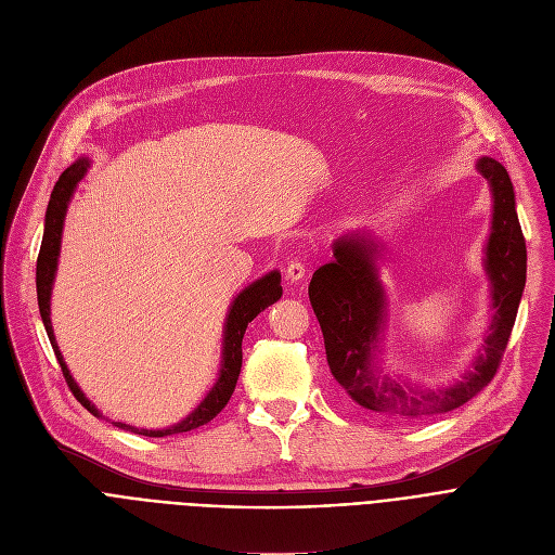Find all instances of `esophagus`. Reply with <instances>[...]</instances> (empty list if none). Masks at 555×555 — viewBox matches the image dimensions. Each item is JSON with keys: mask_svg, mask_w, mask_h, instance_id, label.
Masks as SVG:
<instances>
[{"mask_svg": "<svg viewBox=\"0 0 555 555\" xmlns=\"http://www.w3.org/2000/svg\"><path fill=\"white\" fill-rule=\"evenodd\" d=\"M306 274H308V268H306L304 261H299V258H294V261H289L287 268H285V279H287L289 283L301 281Z\"/></svg>", "mask_w": 555, "mask_h": 555, "instance_id": "esophagus-1", "label": "esophagus"}]
</instances>
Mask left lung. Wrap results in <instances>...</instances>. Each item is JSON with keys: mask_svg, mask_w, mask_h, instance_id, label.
<instances>
[{"mask_svg": "<svg viewBox=\"0 0 555 555\" xmlns=\"http://www.w3.org/2000/svg\"><path fill=\"white\" fill-rule=\"evenodd\" d=\"M477 169L491 182L493 192L487 272L495 314L485 350L462 382L441 390H420L382 375L373 363L371 352L384 323V289L373 263L377 251L373 241L357 234L339 238L335 261L321 266L310 281V304L323 332L330 373L365 411L403 422L449 413L485 390L498 373L527 281V243L506 169L493 158H482Z\"/></svg>", "mask_w": 555, "mask_h": 555, "instance_id": "obj_1", "label": "left lung"}]
</instances>
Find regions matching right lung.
<instances>
[{
	"label": "right lung",
	"instance_id": "add662e5",
	"mask_svg": "<svg viewBox=\"0 0 555 555\" xmlns=\"http://www.w3.org/2000/svg\"><path fill=\"white\" fill-rule=\"evenodd\" d=\"M87 167H89L87 158L73 163L70 167H66L62 171V176L55 182V188L51 192L49 207H47V223H44L42 247H40V254H37V281L35 283H37V304H40V314H42V321H44V327H47V335L51 339L53 352L57 357V363L62 367V375H64L70 392L76 395V399L85 405V409L91 415L102 417L100 411L85 397V392L78 388V384L73 382L70 373H68V367H66V363L62 359V352L57 350V344H55V337H53L51 308H49L51 285H53V276H55V268H57V256H60V238H62V225H64L66 205H68V198H70L73 190H76V184L82 180ZM281 294H283V287H281V274L279 272L266 274L263 279H258L256 283H251L249 287H245L238 294L236 301L230 308V314H228L225 344H223V367H220V377H218L216 386L209 390V395L205 397V401L198 405V409L188 420H182L180 424H176L171 428H165V430H144V428L138 430V428L120 424V422H114V424L120 426V428L140 433V435L167 437V435H178V433L194 430V428L205 426L207 422H211L220 411L225 409L232 392H234V388H236V382H238V375H241V363H243V348H241V344H243V335H245V330H247V323L258 312H263L268 306L279 301Z\"/></svg>",
	"mask_w": 555,
	"mask_h": 555
}]
</instances>
